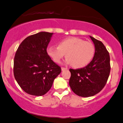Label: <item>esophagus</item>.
Segmentation results:
<instances>
[{
  "instance_id": "34e87169",
  "label": "esophagus",
  "mask_w": 123,
  "mask_h": 123,
  "mask_svg": "<svg viewBox=\"0 0 123 123\" xmlns=\"http://www.w3.org/2000/svg\"><path fill=\"white\" fill-rule=\"evenodd\" d=\"M61 69H62V71H64V70H67V68H65V67H62Z\"/></svg>"
}]
</instances>
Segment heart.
<instances>
[{"instance_id":"obj_1","label":"heart","mask_w":123,"mask_h":123,"mask_svg":"<svg viewBox=\"0 0 123 123\" xmlns=\"http://www.w3.org/2000/svg\"><path fill=\"white\" fill-rule=\"evenodd\" d=\"M94 52L92 43L74 37L61 40L58 47L50 46L47 49V55L55 63H60L66 54V63L76 68L87 66L92 62Z\"/></svg>"}]
</instances>
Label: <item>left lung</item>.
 I'll return each instance as SVG.
<instances>
[{
	"label": "left lung",
	"mask_w": 123,
	"mask_h": 123,
	"mask_svg": "<svg viewBox=\"0 0 123 123\" xmlns=\"http://www.w3.org/2000/svg\"><path fill=\"white\" fill-rule=\"evenodd\" d=\"M95 47L92 62L84 68L69 70V85L77 96L88 97L94 96L103 88L110 72V55L103 43L90 36Z\"/></svg>",
	"instance_id": "left-lung-1"
}]
</instances>
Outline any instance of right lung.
I'll use <instances>...</instances> for the list:
<instances>
[{"label": "right lung", "mask_w": 123, "mask_h": 123, "mask_svg": "<svg viewBox=\"0 0 123 123\" xmlns=\"http://www.w3.org/2000/svg\"><path fill=\"white\" fill-rule=\"evenodd\" d=\"M53 33L40 31L21 43L14 59V76L26 93L41 96L49 91L61 68L47 53Z\"/></svg>", "instance_id": "right-lung-1"}]
</instances>
